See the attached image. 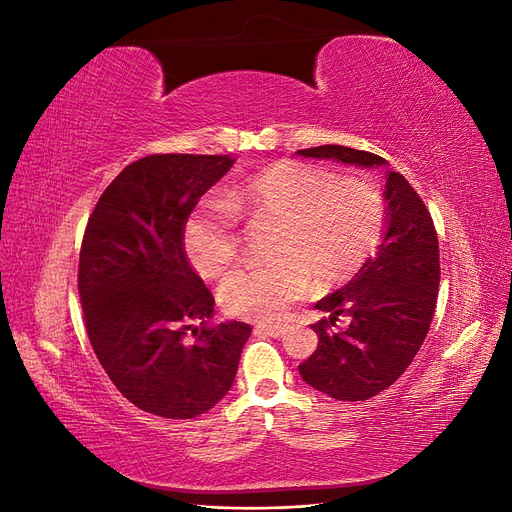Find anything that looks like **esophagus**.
I'll list each match as a JSON object with an SVG mask.
<instances>
[{"label":"esophagus","instance_id":"1","mask_svg":"<svg viewBox=\"0 0 512 512\" xmlns=\"http://www.w3.org/2000/svg\"><path fill=\"white\" fill-rule=\"evenodd\" d=\"M286 331H288L286 324H258L256 327V333L269 335V337H282Z\"/></svg>","mask_w":512,"mask_h":512}]
</instances>
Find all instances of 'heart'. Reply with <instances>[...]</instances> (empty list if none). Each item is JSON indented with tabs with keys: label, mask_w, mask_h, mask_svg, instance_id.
Instances as JSON below:
<instances>
[{
	"label": "heart",
	"mask_w": 512,
	"mask_h": 512,
	"mask_svg": "<svg viewBox=\"0 0 512 512\" xmlns=\"http://www.w3.org/2000/svg\"><path fill=\"white\" fill-rule=\"evenodd\" d=\"M237 218L275 220L262 265L228 275L220 299L228 314L275 320L312 288L342 284L376 252L386 198L376 183L337 177L303 162L275 164L209 198L185 224V250L205 277L224 275L239 256Z\"/></svg>",
	"instance_id": "b5f03b06"
}]
</instances>
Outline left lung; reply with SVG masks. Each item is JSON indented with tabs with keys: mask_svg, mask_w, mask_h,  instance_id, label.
<instances>
[{
	"mask_svg": "<svg viewBox=\"0 0 512 512\" xmlns=\"http://www.w3.org/2000/svg\"><path fill=\"white\" fill-rule=\"evenodd\" d=\"M297 153L367 168L384 164L376 153L344 145ZM384 198L389 226L376 258L316 303L329 318L312 324L318 348L299 365L309 386L339 401H365L389 389L421 350L436 312L440 247L431 213L399 173H389ZM342 315L349 324L339 330L336 320Z\"/></svg>",
	"mask_w": 512,
	"mask_h": 512,
	"instance_id": "obj_1",
	"label": "left lung"
}]
</instances>
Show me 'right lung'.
<instances>
[{
  "label": "right lung",
  "mask_w": 512,
  "mask_h": 512,
  "mask_svg": "<svg viewBox=\"0 0 512 512\" xmlns=\"http://www.w3.org/2000/svg\"><path fill=\"white\" fill-rule=\"evenodd\" d=\"M232 164L194 153L141 158L87 220L79 258L87 337L117 391L143 412L194 418L211 410L235 382L252 335L237 320L207 324L215 299L183 241L200 196ZM192 319L201 320L198 330Z\"/></svg>",
  "instance_id": "obj_1"
}]
</instances>
